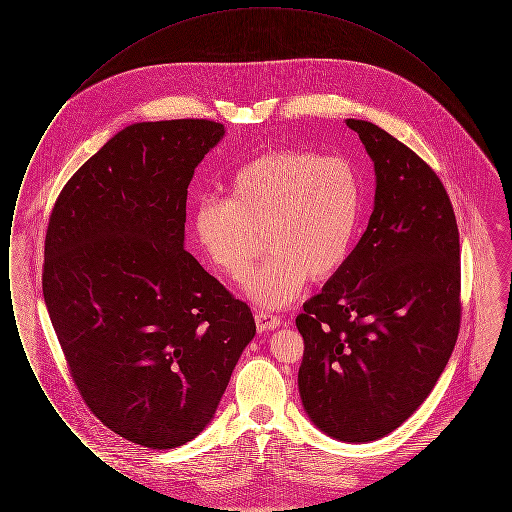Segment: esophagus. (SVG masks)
<instances>
[{
    "label": "esophagus",
    "mask_w": 512,
    "mask_h": 512,
    "mask_svg": "<svg viewBox=\"0 0 512 512\" xmlns=\"http://www.w3.org/2000/svg\"><path fill=\"white\" fill-rule=\"evenodd\" d=\"M255 322H257V330L259 332H267V330H274L282 324V318L270 311H257L255 313Z\"/></svg>",
    "instance_id": "esophagus-1"
}]
</instances>
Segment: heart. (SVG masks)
I'll return each mask as SVG.
<instances>
[{"label": "heart", "instance_id": "1", "mask_svg": "<svg viewBox=\"0 0 512 512\" xmlns=\"http://www.w3.org/2000/svg\"><path fill=\"white\" fill-rule=\"evenodd\" d=\"M361 205L359 172L349 159L276 149L232 174L226 201L203 197L192 232L211 267L234 282L251 274L265 238L272 255L247 292L259 305L282 307L309 276L322 282L343 267Z\"/></svg>", "mask_w": 512, "mask_h": 512}]
</instances>
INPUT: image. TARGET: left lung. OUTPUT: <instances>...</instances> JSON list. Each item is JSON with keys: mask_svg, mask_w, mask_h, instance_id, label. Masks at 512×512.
<instances>
[{"mask_svg": "<svg viewBox=\"0 0 512 512\" xmlns=\"http://www.w3.org/2000/svg\"><path fill=\"white\" fill-rule=\"evenodd\" d=\"M374 161L365 234L295 318L303 407L340 441H374L422 405L461 328V245L451 199L411 147L347 119Z\"/></svg>", "mask_w": 512, "mask_h": 512, "instance_id": "1", "label": "left lung"}]
</instances>
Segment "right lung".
<instances>
[{
	"label": "right lung",
	"instance_id": "right-lung-1",
	"mask_svg": "<svg viewBox=\"0 0 512 512\" xmlns=\"http://www.w3.org/2000/svg\"><path fill=\"white\" fill-rule=\"evenodd\" d=\"M222 136L207 119L126 126L49 215L42 290L74 386L109 430L149 449L209 424L255 336L247 303L184 249L190 180Z\"/></svg>",
	"mask_w": 512,
	"mask_h": 512
}]
</instances>
